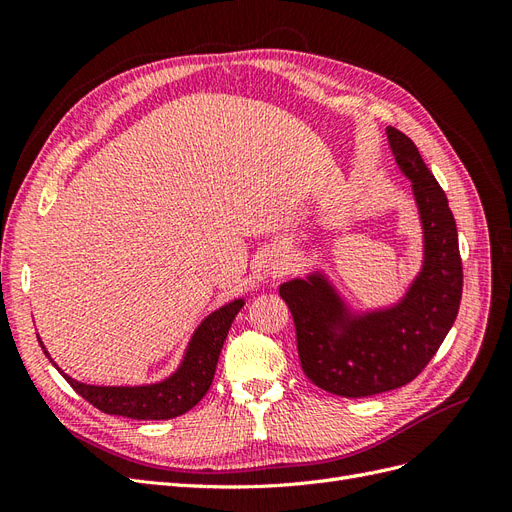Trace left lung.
Segmentation results:
<instances>
[{
	"instance_id": "left-lung-1",
	"label": "left lung",
	"mask_w": 512,
	"mask_h": 512,
	"mask_svg": "<svg viewBox=\"0 0 512 512\" xmlns=\"http://www.w3.org/2000/svg\"><path fill=\"white\" fill-rule=\"evenodd\" d=\"M386 132L425 226V267L408 297L389 312L344 324L342 303L320 277L280 286L305 376L339 397H369L412 382L451 331L463 292L457 224L446 194L412 138L395 128ZM337 323L343 324L339 336L332 331Z\"/></svg>"
}]
</instances>
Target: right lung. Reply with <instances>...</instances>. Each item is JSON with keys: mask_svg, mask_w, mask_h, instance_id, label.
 <instances>
[{"mask_svg": "<svg viewBox=\"0 0 512 512\" xmlns=\"http://www.w3.org/2000/svg\"><path fill=\"white\" fill-rule=\"evenodd\" d=\"M243 301H232L213 312L192 337L183 365L175 376L151 386H91L64 376L72 389L104 414L136 418V421H166L192 410L209 391L224 339ZM42 346V344H40ZM44 350V346H42ZM49 356V352L44 350Z\"/></svg>", "mask_w": 512, "mask_h": 512, "instance_id": "1", "label": "right lung"}]
</instances>
